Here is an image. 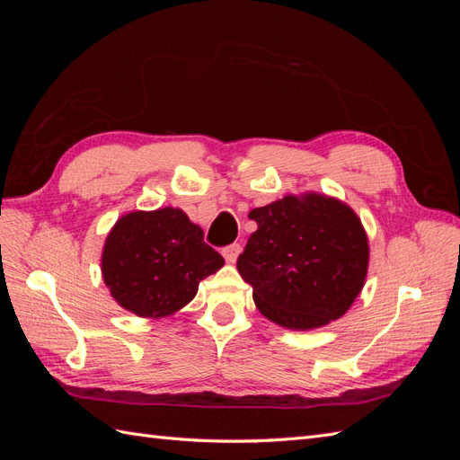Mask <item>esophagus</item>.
Segmentation results:
<instances>
[{
  "label": "esophagus",
  "mask_w": 460,
  "mask_h": 460,
  "mask_svg": "<svg viewBox=\"0 0 460 460\" xmlns=\"http://www.w3.org/2000/svg\"><path fill=\"white\" fill-rule=\"evenodd\" d=\"M240 253H242V247H240V243H232V245H228V247L222 249V257H225V259H226V262H230V264H234L235 261H238Z\"/></svg>",
  "instance_id": "34e87169"
}]
</instances>
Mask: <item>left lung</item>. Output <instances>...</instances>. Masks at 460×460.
<instances>
[{"instance_id":"left-lung-1","label":"left lung","mask_w":460,"mask_h":460,"mask_svg":"<svg viewBox=\"0 0 460 460\" xmlns=\"http://www.w3.org/2000/svg\"><path fill=\"white\" fill-rule=\"evenodd\" d=\"M257 230L238 259L257 309L288 330L341 318L368 272V235L353 208L326 193L284 196L249 213Z\"/></svg>"}]
</instances>
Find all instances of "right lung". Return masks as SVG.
<instances>
[{
	"label": "right lung",
	"mask_w": 460,
	"mask_h": 460,
	"mask_svg": "<svg viewBox=\"0 0 460 460\" xmlns=\"http://www.w3.org/2000/svg\"><path fill=\"white\" fill-rule=\"evenodd\" d=\"M203 230L178 207L130 211L109 230L102 252L103 282L124 311L164 318L196 297L203 278L222 269Z\"/></svg>",
	"instance_id": "1"
}]
</instances>
